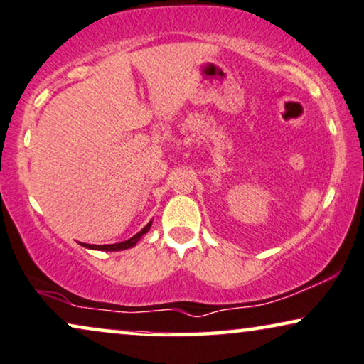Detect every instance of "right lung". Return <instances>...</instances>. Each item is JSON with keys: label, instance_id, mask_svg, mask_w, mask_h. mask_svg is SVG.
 <instances>
[{"label": "right lung", "instance_id": "1", "mask_svg": "<svg viewBox=\"0 0 364 364\" xmlns=\"http://www.w3.org/2000/svg\"><path fill=\"white\" fill-rule=\"evenodd\" d=\"M151 223H153V222H149L148 225H146L144 228L141 230L139 233H136V235L129 238V240H124V242H119V243H110V245H89V243H84V247H85V248H92V250H105V252L126 250V248H131V247H134L136 243L141 240V237H142V235H146V233L149 232V228H151Z\"/></svg>", "mask_w": 364, "mask_h": 364}]
</instances>
